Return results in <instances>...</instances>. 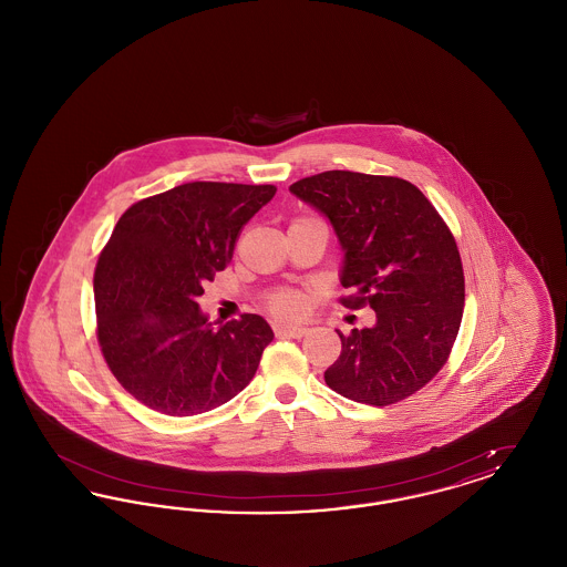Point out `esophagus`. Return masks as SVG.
I'll return each mask as SVG.
<instances>
[{
	"label": "esophagus",
	"mask_w": 567,
	"mask_h": 567,
	"mask_svg": "<svg viewBox=\"0 0 567 567\" xmlns=\"http://www.w3.org/2000/svg\"><path fill=\"white\" fill-rule=\"evenodd\" d=\"M274 331H276L278 338H303L308 333V327L306 324L280 323L276 324Z\"/></svg>",
	"instance_id": "34e87169"
}]
</instances>
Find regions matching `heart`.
<instances>
[{"label":"heart","instance_id":"obj_1","mask_svg":"<svg viewBox=\"0 0 567 567\" xmlns=\"http://www.w3.org/2000/svg\"><path fill=\"white\" fill-rule=\"evenodd\" d=\"M303 297L297 291H280L271 297L270 306L278 315H299L303 310Z\"/></svg>","mask_w":567,"mask_h":567}]
</instances>
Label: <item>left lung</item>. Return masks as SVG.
Returning a JSON list of instances; mask_svg holds the SVG:
<instances>
[{"label": "left lung", "instance_id": "1", "mask_svg": "<svg viewBox=\"0 0 567 567\" xmlns=\"http://www.w3.org/2000/svg\"><path fill=\"white\" fill-rule=\"evenodd\" d=\"M289 190L331 223L344 259L349 308L370 306L372 327L352 329L324 382L352 402L405 400L446 363L463 317L465 285L457 244L412 183L331 169Z\"/></svg>", "mask_w": 567, "mask_h": 567}]
</instances>
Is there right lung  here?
<instances>
[{
    "label": "right lung",
    "mask_w": 567,
    "mask_h": 567,
    "mask_svg": "<svg viewBox=\"0 0 567 567\" xmlns=\"http://www.w3.org/2000/svg\"><path fill=\"white\" fill-rule=\"evenodd\" d=\"M271 185L187 183L146 197L118 218L93 291L110 372L167 416H193L236 398L274 340L259 315L210 323L197 297L231 261L244 225Z\"/></svg>",
    "instance_id": "right-lung-1"
}]
</instances>
